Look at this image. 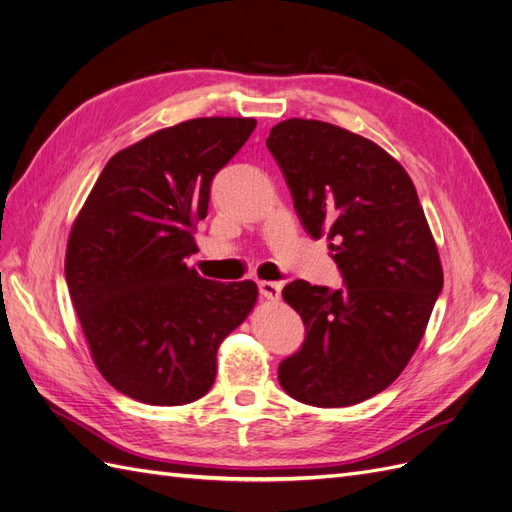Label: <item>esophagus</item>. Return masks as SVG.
<instances>
[{
  "label": "esophagus",
  "instance_id": "1",
  "mask_svg": "<svg viewBox=\"0 0 512 512\" xmlns=\"http://www.w3.org/2000/svg\"><path fill=\"white\" fill-rule=\"evenodd\" d=\"M258 290H260L262 297L269 299V301H277V299H280V294H282V286L277 282H258Z\"/></svg>",
  "mask_w": 512,
  "mask_h": 512
}]
</instances>
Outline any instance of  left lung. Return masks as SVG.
Returning <instances> with one entry per match:
<instances>
[{
    "instance_id": "left-lung-1",
    "label": "left lung",
    "mask_w": 512,
    "mask_h": 512,
    "mask_svg": "<svg viewBox=\"0 0 512 512\" xmlns=\"http://www.w3.org/2000/svg\"><path fill=\"white\" fill-rule=\"evenodd\" d=\"M267 147L312 237L327 235L344 288L294 280L284 301L305 324L303 346L277 367L307 406L344 408L382 393L421 342L444 275L436 241L395 158L333 123H277Z\"/></svg>"
}]
</instances>
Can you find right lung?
<instances>
[{"instance_id": "right-lung-1", "label": "right lung", "mask_w": 512, "mask_h": 512, "mask_svg": "<svg viewBox=\"0 0 512 512\" xmlns=\"http://www.w3.org/2000/svg\"><path fill=\"white\" fill-rule=\"evenodd\" d=\"M254 128L256 119L200 117L115 153L72 226L66 282L91 356L143 404L203 397L222 339L256 303L254 282H211L185 265L215 173Z\"/></svg>"}]
</instances>
